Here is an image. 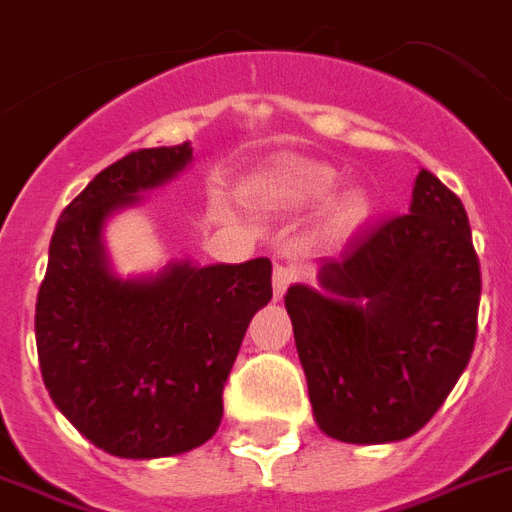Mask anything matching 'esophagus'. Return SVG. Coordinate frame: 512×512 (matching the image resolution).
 Returning a JSON list of instances; mask_svg holds the SVG:
<instances>
[{
	"label": "esophagus",
	"mask_w": 512,
	"mask_h": 512,
	"mask_svg": "<svg viewBox=\"0 0 512 512\" xmlns=\"http://www.w3.org/2000/svg\"><path fill=\"white\" fill-rule=\"evenodd\" d=\"M292 281H295V271L292 268H287V265H276L273 268V292H276V297L284 295Z\"/></svg>",
	"instance_id": "esophagus-1"
}]
</instances>
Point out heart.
<instances>
[{"label":"heart","mask_w":512,"mask_h":512,"mask_svg":"<svg viewBox=\"0 0 512 512\" xmlns=\"http://www.w3.org/2000/svg\"><path fill=\"white\" fill-rule=\"evenodd\" d=\"M340 183L342 175L335 167H329L324 162L297 159V162L281 164L279 170L265 180V191L273 201H279L284 207H311V204L329 199ZM366 212H369V201H366L364 193H342L329 209V225L335 231L345 233L350 228H356L366 217Z\"/></svg>","instance_id":"1"}]
</instances>
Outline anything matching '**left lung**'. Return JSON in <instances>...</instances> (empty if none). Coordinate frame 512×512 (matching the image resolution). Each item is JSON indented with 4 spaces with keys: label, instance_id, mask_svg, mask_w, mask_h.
<instances>
[{
    "label": "left lung",
    "instance_id": "1",
    "mask_svg": "<svg viewBox=\"0 0 512 512\" xmlns=\"http://www.w3.org/2000/svg\"><path fill=\"white\" fill-rule=\"evenodd\" d=\"M319 276L327 292L284 297L319 428L345 444L414 436L478 335L481 265L460 196L422 170L409 212L358 233Z\"/></svg>",
    "mask_w": 512,
    "mask_h": 512
}]
</instances>
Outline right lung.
Wrapping results in <instances>:
<instances>
[{"mask_svg": "<svg viewBox=\"0 0 512 512\" xmlns=\"http://www.w3.org/2000/svg\"><path fill=\"white\" fill-rule=\"evenodd\" d=\"M193 148H140L92 177L60 212L36 297V350L52 401L114 457L196 449L223 420V390L247 327L271 303V260L170 265L148 281L106 268L100 228L170 180Z\"/></svg>", "mask_w": 512, "mask_h": 512, "instance_id": "right-lung-1", "label": "right lung"}]
</instances>
